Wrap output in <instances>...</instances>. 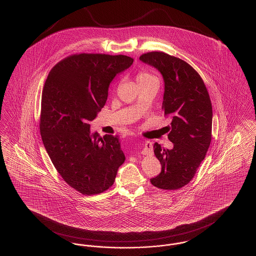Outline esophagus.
I'll return each mask as SVG.
<instances>
[{"instance_id": "34e87169", "label": "esophagus", "mask_w": 256, "mask_h": 256, "mask_svg": "<svg viewBox=\"0 0 256 256\" xmlns=\"http://www.w3.org/2000/svg\"><path fill=\"white\" fill-rule=\"evenodd\" d=\"M141 154L143 156H148V154H152V142L146 141L144 143V148H143Z\"/></svg>"}]
</instances>
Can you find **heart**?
I'll return each mask as SVG.
<instances>
[{
  "label": "heart",
  "instance_id": "obj_1",
  "mask_svg": "<svg viewBox=\"0 0 256 256\" xmlns=\"http://www.w3.org/2000/svg\"><path fill=\"white\" fill-rule=\"evenodd\" d=\"M152 78H156L154 76H152L150 74L146 73V72H143V73H140L137 76V82L138 80H152Z\"/></svg>",
  "mask_w": 256,
  "mask_h": 256
}]
</instances>
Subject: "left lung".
Segmentation results:
<instances>
[{
	"mask_svg": "<svg viewBox=\"0 0 256 256\" xmlns=\"http://www.w3.org/2000/svg\"><path fill=\"white\" fill-rule=\"evenodd\" d=\"M139 60L162 74V110L170 117L168 138L172 150L154 143L161 172L150 182L160 189L176 190L190 182L211 142L212 104L200 76L185 61L162 52L142 54Z\"/></svg>",
	"mask_w": 256,
	"mask_h": 256,
	"instance_id": "8db88e82",
	"label": "left lung"
}]
</instances>
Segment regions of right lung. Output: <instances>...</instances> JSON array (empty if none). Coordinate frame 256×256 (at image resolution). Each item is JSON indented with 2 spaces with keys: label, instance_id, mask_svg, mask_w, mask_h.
<instances>
[{
  "label": "right lung",
  "instance_id": "right-lung-1",
  "mask_svg": "<svg viewBox=\"0 0 256 256\" xmlns=\"http://www.w3.org/2000/svg\"><path fill=\"white\" fill-rule=\"evenodd\" d=\"M126 56L80 54L58 62L46 80L41 102L40 134L62 178L84 195L113 185L124 162L118 135L91 132L108 96L113 78L130 68Z\"/></svg>",
  "mask_w": 256,
  "mask_h": 256
}]
</instances>
